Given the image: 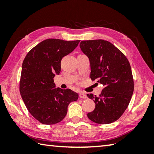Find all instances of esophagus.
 Segmentation results:
<instances>
[{
    "label": "esophagus",
    "mask_w": 154,
    "mask_h": 154,
    "mask_svg": "<svg viewBox=\"0 0 154 154\" xmlns=\"http://www.w3.org/2000/svg\"><path fill=\"white\" fill-rule=\"evenodd\" d=\"M79 97L81 98H87V96H86V94H85V93L80 92L79 93Z\"/></svg>",
    "instance_id": "1"
}]
</instances>
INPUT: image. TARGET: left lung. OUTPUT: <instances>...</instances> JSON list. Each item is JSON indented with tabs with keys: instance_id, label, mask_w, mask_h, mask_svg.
Listing matches in <instances>:
<instances>
[{
	"instance_id": "1",
	"label": "left lung",
	"mask_w": 154,
	"mask_h": 154,
	"mask_svg": "<svg viewBox=\"0 0 154 154\" xmlns=\"http://www.w3.org/2000/svg\"><path fill=\"white\" fill-rule=\"evenodd\" d=\"M80 48L89 58L90 78L104 85L99 96L92 99L95 109L88 113L91 121L107 124L116 122L126 111L134 91L131 67L124 54L107 41H82Z\"/></svg>"
}]
</instances>
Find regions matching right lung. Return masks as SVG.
I'll list each match as a JSON object with an SVG mask.
<instances>
[{
  "label": "right lung",
  "instance_id": "right-lung-1",
  "mask_svg": "<svg viewBox=\"0 0 154 154\" xmlns=\"http://www.w3.org/2000/svg\"><path fill=\"white\" fill-rule=\"evenodd\" d=\"M79 40L48 38L28 52L23 61L20 91L30 113L41 124L51 125L63 119L70 103L79 95L56 88L54 78L61 71V60L77 48Z\"/></svg>",
  "mask_w": 154,
  "mask_h": 154
}]
</instances>
